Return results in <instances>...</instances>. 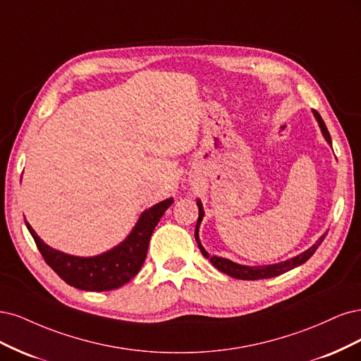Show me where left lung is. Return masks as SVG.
<instances>
[{"instance_id": "8db88e82", "label": "left lung", "mask_w": 361, "mask_h": 361, "mask_svg": "<svg viewBox=\"0 0 361 361\" xmlns=\"http://www.w3.org/2000/svg\"><path fill=\"white\" fill-rule=\"evenodd\" d=\"M313 115H315V118L318 120V124L321 127V132H322L324 137L327 139V142H331L330 133L327 130V127H325V124H324V121L321 118V115L317 111H313ZM196 204H197V208H200V217H197V222H196L195 238H196L197 246H200V250L202 252V255H204L207 259H210V262L216 267L219 271H222V273H225V274H228L231 277H234V279H241V281H258V279H270V277H276L279 274H283V273H286L289 270L295 269V267L305 264L312 257V255L317 252V249L321 246V243L324 241L325 235H327V232H325V234L315 244H313L312 247H309L303 253H300V255H297V257L290 258V259H286L283 262L273 264V265H259V267L241 265V264H237V262H232V261H229L226 258L210 257V253H208L204 249V246H202L201 241H200V235H197V234H200V225H201L202 217H204V208H202V202L200 200L196 201Z\"/></svg>"}]
</instances>
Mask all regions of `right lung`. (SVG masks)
Here are the masks:
<instances>
[{
	"mask_svg": "<svg viewBox=\"0 0 361 361\" xmlns=\"http://www.w3.org/2000/svg\"><path fill=\"white\" fill-rule=\"evenodd\" d=\"M173 202L172 197L145 210L135 228L123 243L97 257H73L55 250L36 234L25 220V225L37 244L43 259L66 283L82 290H111L120 288L133 279L147 258L151 234L160 217Z\"/></svg>",
	"mask_w": 361,
	"mask_h": 361,
	"instance_id": "obj_1",
	"label": "right lung"
}]
</instances>
